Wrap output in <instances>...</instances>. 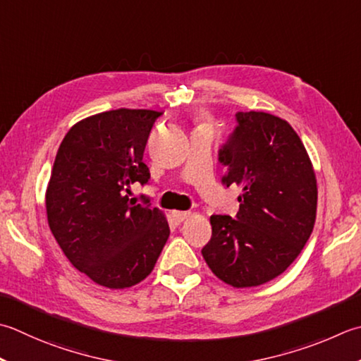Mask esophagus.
I'll return each instance as SVG.
<instances>
[{"label":"esophagus","instance_id":"obj_1","mask_svg":"<svg viewBox=\"0 0 361 361\" xmlns=\"http://www.w3.org/2000/svg\"><path fill=\"white\" fill-rule=\"evenodd\" d=\"M189 216H190V213H188V211H173L172 221L175 224H181V222H185Z\"/></svg>","mask_w":361,"mask_h":361}]
</instances>
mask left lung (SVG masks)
Returning <instances> with one entry per match:
<instances>
[{
	"label": "left lung",
	"mask_w": 361,
	"mask_h": 361,
	"mask_svg": "<svg viewBox=\"0 0 361 361\" xmlns=\"http://www.w3.org/2000/svg\"><path fill=\"white\" fill-rule=\"evenodd\" d=\"M238 126L219 153L228 166L222 185L243 189L236 219L209 217L202 255L217 279L253 288L283 274L312 235L317 183L307 148L285 118L238 112Z\"/></svg>",
	"instance_id": "obj_1"
}]
</instances>
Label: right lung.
Here are the masks:
<instances>
[{
  "label": "right lung",
  "instance_id": "obj_1",
  "mask_svg": "<svg viewBox=\"0 0 361 361\" xmlns=\"http://www.w3.org/2000/svg\"><path fill=\"white\" fill-rule=\"evenodd\" d=\"M161 112L118 108L76 122L56 153L45 207L63 255L97 285L125 289L152 274L171 228L158 208L130 199L145 185L144 150Z\"/></svg>",
  "mask_w": 361,
  "mask_h": 361
}]
</instances>
